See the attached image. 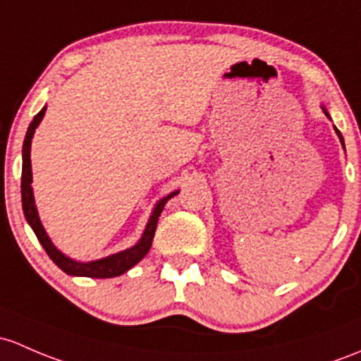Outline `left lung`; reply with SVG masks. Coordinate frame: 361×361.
<instances>
[{"mask_svg": "<svg viewBox=\"0 0 361 361\" xmlns=\"http://www.w3.org/2000/svg\"><path fill=\"white\" fill-rule=\"evenodd\" d=\"M324 112H325V116H327V117H329V112H327V111H325V109H324ZM336 133H337V136H339L341 143H343V147H344V140H343V135H341V133H339V130H337V128H336Z\"/></svg>", "mask_w": 361, "mask_h": 361, "instance_id": "1", "label": "left lung"}]
</instances>
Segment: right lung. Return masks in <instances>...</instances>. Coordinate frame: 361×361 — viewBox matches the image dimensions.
Listing matches in <instances>:
<instances>
[{
  "instance_id": "add662e5",
  "label": "right lung",
  "mask_w": 361,
  "mask_h": 361,
  "mask_svg": "<svg viewBox=\"0 0 361 361\" xmlns=\"http://www.w3.org/2000/svg\"><path fill=\"white\" fill-rule=\"evenodd\" d=\"M44 112H47V107H43L36 114V116H34L32 123L29 124V130L25 133L24 147H22L20 188H22V209H24L25 219H27L30 228H32L34 233H36L37 240L41 242L43 249L47 250V254L50 256V259L60 268V270L66 271L67 275L90 276V279H112V276L123 275V273H126L130 268L135 267L136 263H140V261L145 257V254L150 250L152 240H154V235H155V228H157L159 216H161L162 209H164L166 202H168L171 197L176 195L178 192L169 193L168 197H164V199H161L157 204H155L154 212H152L149 223H147V228L143 231L138 244H135L133 247L126 250H121V252L117 254H112V256L102 257V259H97V261H90V263H79V261L71 259V257H67L66 254L60 252V250L51 244L50 237H48V233L44 231L43 225H41V219L39 216H37L36 204H34L32 187H30V183H32V169H30V142H32L34 131H36L37 124H39L41 119H43Z\"/></svg>"
}]
</instances>
